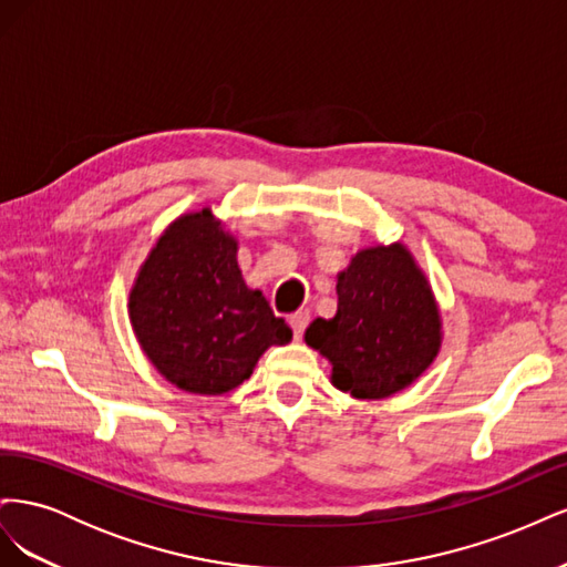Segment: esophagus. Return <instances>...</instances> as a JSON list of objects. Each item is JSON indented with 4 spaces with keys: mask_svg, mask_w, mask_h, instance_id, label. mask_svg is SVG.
Listing matches in <instances>:
<instances>
[{
    "mask_svg": "<svg viewBox=\"0 0 567 567\" xmlns=\"http://www.w3.org/2000/svg\"><path fill=\"white\" fill-rule=\"evenodd\" d=\"M307 323H310V312H296L290 315V329H293L296 338H302Z\"/></svg>",
    "mask_w": 567,
    "mask_h": 567,
    "instance_id": "obj_1",
    "label": "esophagus"
}]
</instances>
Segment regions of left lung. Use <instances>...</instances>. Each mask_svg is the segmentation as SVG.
<instances>
[{"label":"left lung","instance_id":"1","mask_svg":"<svg viewBox=\"0 0 567 567\" xmlns=\"http://www.w3.org/2000/svg\"><path fill=\"white\" fill-rule=\"evenodd\" d=\"M336 290V317L315 319L305 340L333 364L338 390L383 400L431 367L440 350V315L404 246L357 252L338 274Z\"/></svg>","mask_w":567,"mask_h":567}]
</instances>
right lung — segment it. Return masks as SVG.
<instances>
[{
    "mask_svg": "<svg viewBox=\"0 0 567 567\" xmlns=\"http://www.w3.org/2000/svg\"><path fill=\"white\" fill-rule=\"evenodd\" d=\"M130 319L153 367L196 394L238 388L269 346L293 338L260 290L246 286L236 241L208 208L158 238L130 293Z\"/></svg>",
    "mask_w": 567,
    "mask_h": 567,
    "instance_id": "right-lung-1",
    "label": "right lung"
}]
</instances>
